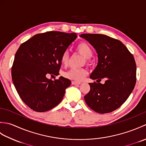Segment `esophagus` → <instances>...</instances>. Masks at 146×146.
Masks as SVG:
<instances>
[{"label":"esophagus","instance_id":"esophagus-1","mask_svg":"<svg viewBox=\"0 0 146 146\" xmlns=\"http://www.w3.org/2000/svg\"><path fill=\"white\" fill-rule=\"evenodd\" d=\"M71 83H72V85H76L81 84V82H75V81H72V82H71Z\"/></svg>","mask_w":146,"mask_h":146}]
</instances>
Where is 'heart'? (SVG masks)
<instances>
[{
	"instance_id": "obj_1",
	"label": "heart",
	"mask_w": 146,
	"mask_h": 146,
	"mask_svg": "<svg viewBox=\"0 0 146 146\" xmlns=\"http://www.w3.org/2000/svg\"><path fill=\"white\" fill-rule=\"evenodd\" d=\"M76 49L85 58L86 61H88L90 58L93 55L92 48L86 42H80L78 43L76 46ZM68 61H69V52L67 51H64L61 54V62L62 64L66 65ZM87 70L84 68H71L64 73V76L68 79L78 82L82 81L87 75Z\"/></svg>"
}]
</instances>
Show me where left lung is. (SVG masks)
I'll return each mask as SVG.
<instances>
[{"instance_id": "obj_1", "label": "left lung", "mask_w": 146, "mask_h": 146, "mask_svg": "<svg viewBox=\"0 0 146 146\" xmlns=\"http://www.w3.org/2000/svg\"><path fill=\"white\" fill-rule=\"evenodd\" d=\"M98 54L97 67L90 78L104 84L90 83L85 97L88 106L96 112L106 113L117 109L131 95L136 82V64L133 55L119 40L99 34H82ZM97 80V82H98Z\"/></svg>"}]
</instances>
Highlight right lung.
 Listing matches in <instances>:
<instances>
[{
    "mask_svg": "<svg viewBox=\"0 0 146 146\" xmlns=\"http://www.w3.org/2000/svg\"><path fill=\"white\" fill-rule=\"evenodd\" d=\"M76 38V33L49 31L33 36L17 49L12 82L22 100L32 110L44 112L63 100L71 81L63 76L52 80L47 76L59 75L61 54Z\"/></svg>",
    "mask_w": 146,
    "mask_h": 146,
    "instance_id": "obj_1",
    "label": "right lung"
}]
</instances>
